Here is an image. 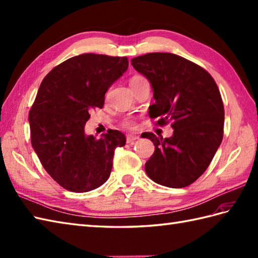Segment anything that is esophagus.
Returning a JSON list of instances; mask_svg holds the SVG:
<instances>
[{"label":"esophagus","mask_w":258,"mask_h":258,"mask_svg":"<svg viewBox=\"0 0 258 258\" xmlns=\"http://www.w3.org/2000/svg\"><path fill=\"white\" fill-rule=\"evenodd\" d=\"M139 139H140V136H139V135H133V134H130V135L126 136V142H127V143H133L134 141L139 140Z\"/></svg>","instance_id":"esophagus-1"}]
</instances>
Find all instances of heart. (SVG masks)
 <instances>
[{
    "label": "heart",
    "mask_w": 258,
    "mask_h": 258,
    "mask_svg": "<svg viewBox=\"0 0 258 258\" xmlns=\"http://www.w3.org/2000/svg\"><path fill=\"white\" fill-rule=\"evenodd\" d=\"M142 80H145V79L143 78V76L135 75V76H133L132 79H131L130 84L136 83V82H140V81H142ZM125 125H126V126H130V127H133V126H134V122H133L132 119H126V120H125Z\"/></svg>",
    "instance_id": "b5f03b06"
}]
</instances>
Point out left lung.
Returning <instances> with one entry per match:
<instances>
[{
  "mask_svg": "<svg viewBox=\"0 0 258 258\" xmlns=\"http://www.w3.org/2000/svg\"><path fill=\"white\" fill-rule=\"evenodd\" d=\"M133 68L149 80L155 103L149 108L158 125L172 122L171 138L153 133L155 146L145 172L155 183L172 188L188 186L206 171L223 140L224 106L210 73L172 53L134 57Z\"/></svg>",
  "mask_w": 258,
  "mask_h": 258,
  "instance_id": "8db88e82",
  "label": "left lung"
}]
</instances>
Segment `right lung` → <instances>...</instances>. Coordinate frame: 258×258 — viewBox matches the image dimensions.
<instances>
[{
  "instance_id": "obj_1",
  "label": "right lung",
  "mask_w": 258,
  "mask_h": 258,
  "mask_svg": "<svg viewBox=\"0 0 258 258\" xmlns=\"http://www.w3.org/2000/svg\"><path fill=\"white\" fill-rule=\"evenodd\" d=\"M128 68L127 57L81 54L54 68L42 81L29 114L32 146L48 175L63 188L85 193L109 177L116 147L126 138L109 130L85 134L92 108H102L106 91Z\"/></svg>"
}]
</instances>
